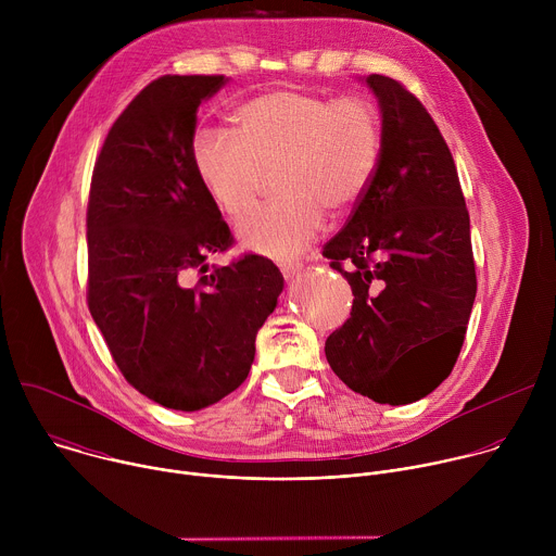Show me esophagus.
I'll return each mask as SVG.
<instances>
[{
    "label": "esophagus",
    "instance_id": "1",
    "mask_svg": "<svg viewBox=\"0 0 556 556\" xmlns=\"http://www.w3.org/2000/svg\"><path fill=\"white\" fill-rule=\"evenodd\" d=\"M301 268H303V264L299 260H283V262H279V270H281V275L286 279H292L294 275H299Z\"/></svg>",
    "mask_w": 556,
    "mask_h": 556
}]
</instances>
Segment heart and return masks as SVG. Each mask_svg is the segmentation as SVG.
Segmentation results:
<instances>
[{
	"mask_svg": "<svg viewBox=\"0 0 556 556\" xmlns=\"http://www.w3.org/2000/svg\"><path fill=\"white\" fill-rule=\"evenodd\" d=\"M237 131L202 127L191 142L195 172L230 215L257 200L277 169V200L249 213L237 232L247 249L290 257L324 230L326 208H354L376 178L382 121L365 97H326L279 88L237 110Z\"/></svg>",
	"mask_w": 556,
	"mask_h": 556,
	"instance_id": "heart-1",
	"label": "heart"
}]
</instances>
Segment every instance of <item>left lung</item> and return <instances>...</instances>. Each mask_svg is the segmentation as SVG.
I'll return each instance as SVG.
<instances>
[{
	"label": "left lung",
	"mask_w": 556,
	"mask_h": 556,
	"mask_svg": "<svg viewBox=\"0 0 556 556\" xmlns=\"http://www.w3.org/2000/svg\"><path fill=\"white\" fill-rule=\"evenodd\" d=\"M382 112L374 182L324 257L352 286L350 319L326 341L334 374L380 405L425 399L448 378L478 277L451 149L401 81L369 74Z\"/></svg>",
	"instance_id": "obj_1"
}]
</instances>
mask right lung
I'll return each mask as SVG.
<instances>
[{"label":"right lung","mask_w":556,"mask_h":556,"mask_svg":"<svg viewBox=\"0 0 556 556\" xmlns=\"http://www.w3.org/2000/svg\"><path fill=\"white\" fill-rule=\"evenodd\" d=\"M224 74H165L110 127L88 200V307L108 350L149 401L208 407L240 387L257 330L283 290L253 253L208 270L232 232L202 185L191 142Z\"/></svg>","instance_id":"right-lung-1"}]
</instances>
